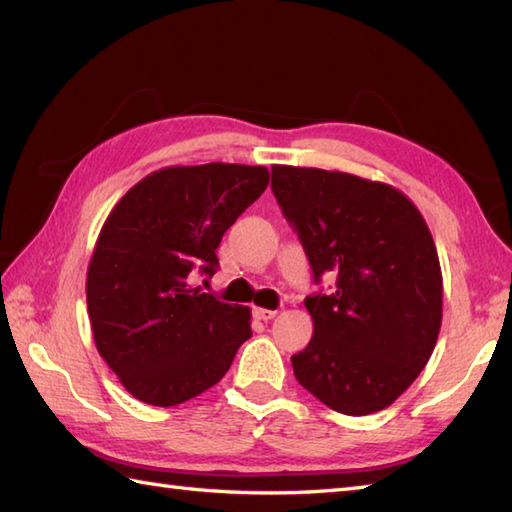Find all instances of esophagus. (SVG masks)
<instances>
[{"instance_id": "1", "label": "esophagus", "mask_w": 512, "mask_h": 512, "mask_svg": "<svg viewBox=\"0 0 512 512\" xmlns=\"http://www.w3.org/2000/svg\"><path fill=\"white\" fill-rule=\"evenodd\" d=\"M253 314H255V319H259V321H270V319H275V317H277V310L253 308Z\"/></svg>"}]
</instances>
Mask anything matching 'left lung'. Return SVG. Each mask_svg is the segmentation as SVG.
Returning <instances> with one entry per match:
<instances>
[{"label":"left lung","mask_w":512,"mask_h":512,"mask_svg":"<svg viewBox=\"0 0 512 512\" xmlns=\"http://www.w3.org/2000/svg\"><path fill=\"white\" fill-rule=\"evenodd\" d=\"M273 193L295 228L314 281V334L292 369L345 416L389 407L431 358L442 323V270L427 222L405 193L343 171L273 167Z\"/></svg>","instance_id":"left-lung-1"}]
</instances>
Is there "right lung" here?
<instances>
[{
    "label": "right lung",
    "instance_id": "obj_1",
    "mask_svg": "<svg viewBox=\"0 0 512 512\" xmlns=\"http://www.w3.org/2000/svg\"><path fill=\"white\" fill-rule=\"evenodd\" d=\"M266 167H165L134 184L96 239L85 297L96 350L134 398L187 402L220 383L250 310L193 288L213 275L222 235L268 187Z\"/></svg>",
    "mask_w": 512,
    "mask_h": 512
}]
</instances>
